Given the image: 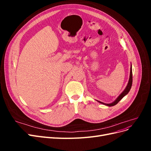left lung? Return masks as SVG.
Listing matches in <instances>:
<instances>
[{
    "label": "left lung",
    "instance_id": "1",
    "mask_svg": "<svg viewBox=\"0 0 151 151\" xmlns=\"http://www.w3.org/2000/svg\"><path fill=\"white\" fill-rule=\"evenodd\" d=\"M132 66H131V68H130V77H129V83H128V84L127 86V87L125 88V90L123 91V92L121 93V94L118 96L116 99L115 100V101L111 103H109V104H105L104 103H102L101 101H98L99 103H101V104H105L106 105V106H115V104H116L118 102H119L120 100L125 96V95H127L128 93H129V92L130 91V89H131V87H132Z\"/></svg>",
    "mask_w": 151,
    "mask_h": 151
}]
</instances>
